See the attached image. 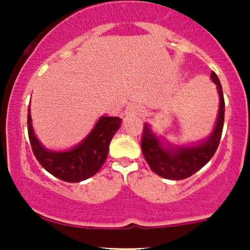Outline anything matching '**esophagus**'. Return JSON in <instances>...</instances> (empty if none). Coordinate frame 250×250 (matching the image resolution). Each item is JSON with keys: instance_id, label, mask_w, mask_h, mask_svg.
<instances>
[{"instance_id": "34e87169", "label": "esophagus", "mask_w": 250, "mask_h": 250, "mask_svg": "<svg viewBox=\"0 0 250 250\" xmlns=\"http://www.w3.org/2000/svg\"><path fill=\"white\" fill-rule=\"evenodd\" d=\"M142 111V109H141V107H140V105H137V104H130V105H128L127 107V109H125V115L127 116H136V115H140V113H141Z\"/></svg>"}]
</instances>
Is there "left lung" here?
<instances>
[{"label": "left lung", "instance_id": "obj_1", "mask_svg": "<svg viewBox=\"0 0 250 250\" xmlns=\"http://www.w3.org/2000/svg\"><path fill=\"white\" fill-rule=\"evenodd\" d=\"M210 80L216 84L220 103L213 130L203 140L185 145L171 143L155 133L150 123H145L142 154L151 170L163 179L177 181L191 176L210 161L219 147L225 122V99L220 80L214 71Z\"/></svg>", "mask_w": 250, "mask_h": 250}]
</instances>
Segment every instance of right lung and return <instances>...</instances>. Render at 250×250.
Listing matches in <instances>:
<instances>
[{"mask_svg": "<svg viewBox=\"0 0 250 250\" xmlns=\"http://www.w3.org/2000/svg\"><path fill=\"white\" fill-rule=\"evenodd\" d=\"M121 122L120 117L100 116L81 142L64 150H55L45 148L37 139L30 105L28 108V135L34 155L48 173L65 182H81L101 169L108 156L111 139L121 127Z\"/></svg>", "mask_w": 250, "mask_h": 250, "instance_id": "right-lung-1", "label": "right lung"}]
</instances>
